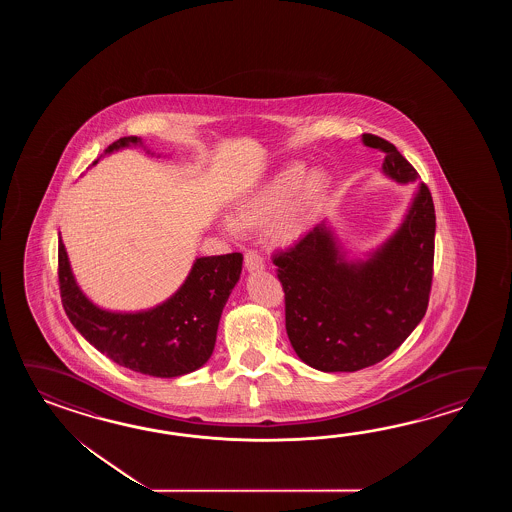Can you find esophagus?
I'll list each match as a JSON object with an SVG mask.
<instances>
[{
  "label": "esophagus",
  "instance_id": "obj_1",
  "mask_svg": "<svg viewBox=\"0 0 512 512\" xmlns=\"http://www.w3.org/2000/svg\"><path fill=\"white\" fill-rule=\"evenodd\" d=\"M265 267V261L256 251L245 252V269L249 272L261 271Z\"/></svg>",
  "mask_w": 512,
  "mask_h": 512
}]
</instances>
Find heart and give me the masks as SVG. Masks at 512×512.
<instances>
[{"label":"heart","mask_w":512,"mask_h":512,"mask_svg":"<svg viewBox=\"0 0 512 512\" xmlns=\"http://www.w3.org/2000/svg\"><path fill=\"white\" fill-rule=\"evenodd\" d=\"M329 188L331 181L326 172H307L302 163L289 164L243 197L234 210V221H225L223 227L229 234L271 227L276 240L291 243L315 221Z\"/></svg>","instance_id":"1"}]
</instances>
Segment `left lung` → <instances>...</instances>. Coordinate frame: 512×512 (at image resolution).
I'll use <instances>...</instances> for the list:
<instances>
[{
	"label": "left lung",
	"mask_w": 512,
	"mask_h": 512,
	"mask_svg": "<svg viewBox=\"0 0 512 512\" xmlns=\"http://www.w3.org/2000/svg\"><path fill=\"white\" fill-rule=\"evenodd\" d=\"M386 153L397 183L419 174L392 142L364 133ZM435 210L419 185L403 225L368 261L348 263L326 223L272 256L285 293V329L296 355L315 370L359 371L392 355L428 307L434 278Z\"/></svg>",
	"instance_id": "obj_1"
}]
</instances>
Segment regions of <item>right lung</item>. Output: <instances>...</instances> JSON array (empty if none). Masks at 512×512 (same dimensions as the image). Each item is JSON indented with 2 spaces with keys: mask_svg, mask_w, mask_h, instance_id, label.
Listing matches in <instances>:
<instances>
[{
  "mask_svg": "<svg viewBox=\"0 0 512 512\" xmlns=\"http://www.w3.org/2000/svg\"><path fill=\"white\" fill-rule=\"evenodd\" d=\"M130 144H141V139L122 137L106 153ZM241 263L240 252L197 258L181 289L164 304L141 313H111L80 291L58 234V285L71 324L119 366L163 379L196 371L210 359L223 307L240 280Z\"/></svg>",
  "mask_w": 512,
  "mask_h": 512,
  "instance_id": "obj_1",
  "label": "right lung"
}]
</instances>
